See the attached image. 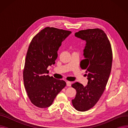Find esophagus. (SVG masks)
Masks as SVG:
<instances>
[{
	"instance_id": "1",
	"label": "esophagus",
	"mask_w": 128,
	"mask_h": 128,
	"mask_svg": "<svg viewBox=\"0 0 128 128\" xmlns=\"http://www.w3.org/2000/svg\"><path fill=\"white\" fill-rule=\"evenodd\" d=\"M66 85L68 86H71V82H68V81L66 82Z\"/></svg>"
}]
</instances>
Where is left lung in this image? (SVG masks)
Masks as SVG:
<instances>
[{
    "instance_id": "obj_1",
    "label": "left lung",
    "mask_w": 128,
    "mask_h": 128,
    "mask_svg": "<svg viewBox=\"0 0 128 128\" xmlns=\"http://www.w3.org/2000/svg\"><path fill=\"white\" fill-rule=\"evenodd\" d=\"M75 36L86 42L84 59L80 66L86 70L88 82L85 86L78 82L72 85L77 92L72 101L76 110L84 112L95 105L104 91L111 72L112 53L109 40L102 30H80Z\"/></svg>"
}]
</instances>
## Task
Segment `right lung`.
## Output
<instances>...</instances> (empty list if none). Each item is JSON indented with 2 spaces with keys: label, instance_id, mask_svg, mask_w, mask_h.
Here are the masks:
<instances>
[{
  "label": "right lung",
  "instance_id": "1",
  "mask_svg": "<svg viewBox=\"0 0 128 128\" xmlns=\"http://www.w3.org/2000/svg\"><path fill=\"white\" fill-rule=\"evenodd\" d=\"M71 33L47 27L38 32L30 43L23 70L24 84L31 102L39 108L51 106L66 86L64 80L47 75V68L55 64L60 46Z\"/></svg>",
  "mask_w": 128,
  "mask_h": 128
}]
</instances>
